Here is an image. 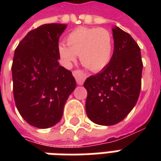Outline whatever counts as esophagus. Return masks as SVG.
Returning <instances> with one entry per match:
<instances>
[{"label":"esophagus","mask_w":161,"mask_h":161,"mask_svg":"<svg viewBox=\"0 0 161 161\" xmlns=\"http://www.w3.org/2000/svg\"><path fill=\"white\" fill-rule=\"evenodd\" d=\"M73 76L76 79V82H77V84L79 85H82L84 84V80L86 78V75L84 73V71H82L80 70H75L73 71Z\"/></svg>","instance_id":"obj_1"}]
</instances>
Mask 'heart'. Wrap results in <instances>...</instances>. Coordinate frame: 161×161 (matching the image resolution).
Listing matches in <instances>:
<instances>
[{
	"instance_id": "1",
	"label": "heart",
	"mask_w": 161,
	"mask_h": 161,
	"mask_svg": "<svg viewBox=\"0 0 161 161\" xmlns=\"http://www.w3.org/2000/svg\"><path fill=\"white\" fill-rule=\"evenodd\" d=\"M65 44L59 45L58 51L66 65L74 63L79 55L86 68L100 70L108 65L113 55V36L103 27H78L67 35Z\"/></svg>"
}]
</instances>
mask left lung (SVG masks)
<instances>
[{"label":"left lung","instance_id":"obj_1","mask_svg":"<svg viewBox=\"0 0 161 161\" xmlns=\"http://www.w3.org/2000/svg\"><path fill=\"white\" fill-rule=\"evenodd\" d=\"M114 53L101 72L85 80V109L89 119L103 126L115 125L129 114L138 100L143 64L141 49L130 34L115 26Z\"/></svg>","mask_w":161,"mask_h":161}]
</instances>
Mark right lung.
Returning a JSON list of instances; mask_svg holds the SVG:
<instances>
[{
  "label": "right lung",
  "mask_w": 161,
  "mask_h": 161,
  "mask_svg": "<svg viewBox=\"0 0 161 161\" xmlns=\"http://www.w3.org/2000/svg\"><path fill=\"white\" fill-rule=\"evenodd\" d=\"M65 24H45L19 43L13 59V91L18 111L33 127L48 128L62 118L76 88L71 71L59 65L58 40Z\"/></svg>",
  "instance_id": "1"
}]
</instances>
